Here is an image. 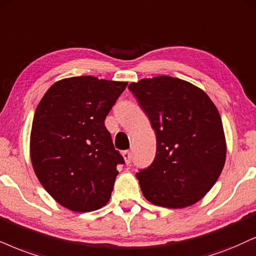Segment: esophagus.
<instances>
[{
  "instance_id": "esophagus-1",
  "label": "esophagus",
  "mask_w": 256,
  "mask_h": 256,
  "mask_svg": "<svg viewBox=\"0 0 256 256\" xmlns=\"http://www.w3.org/2000/svg\"><path fill=\"white\" fill-rule=\"evenodd\" d=\"M122 156H123V158H124L126 164H127V165H129V164L132 162V154H130V152H129V150H123Z\"/></svg>"
}]
</instances>
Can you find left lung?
I'll return each mask as SVG.
<instances>
[{
    "mask_svg": "<svg viewBox=\"0 0 256 256\" xmlns=\"http://www.w3.org/2000/svg\"><path fill=\"white\" fill-rule=\"evenodd\" d=\"M156 134V154L136 178L147 200L190 206L210 191L226 162L222 120L212 100L194 84L170 76L129 84Z\"/></svg>",
    "mask_w": 256,
    "mask_h": 256,
    "instance_id": "1",
    "label": "left lung"
}]
</instances>
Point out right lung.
<instances>
[{
    "label": "right lung",
    "instance_id": "obj_1",
    "mask_svg": "<svg viewBox=\"0 0 256 256\" xmlns=\"http://www.w3.org/2000/svg\"><path fill=\"white\" fill-rule=\"evenodd\" d=\"M128 83L92 76L56 82L34 114L30 160L44 188L78 212L108 203L124 159L114 148L104 120Z\"/></svg>",
    "mask_w": 256,
    "mask_h": 256
}]
</instances>
